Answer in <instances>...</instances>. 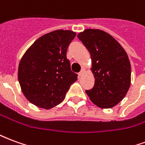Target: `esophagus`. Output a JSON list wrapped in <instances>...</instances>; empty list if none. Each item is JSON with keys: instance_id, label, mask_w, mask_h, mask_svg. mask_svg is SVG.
Instances as JSON below:
<instances>
[{"instance_id": "obj_1", "label": "esophagus", "mask_w": 145, "mask_h": 145, "mask_svg": "<svg viewBox=\"0 0 145 145\" xmlns=\"http://www.w3.org/2000/svg\"><path fill=\"white\" fill-rule=\"evenodd\" d=\"M84 72H85V68H82V71H80V72L78 73V76H79V77H81V76H82V74H84Z\"/></svg>"}]
</instances>
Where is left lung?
Wrapping results in <instances>:
<instances>
[{
	"label": "left lung",
	"mask_w": 145,
	"mask_h": 145,
	"mask_svg": "<svg viewBox=\"0 0 145 145\" xmlns=\"http://www.w3.org/2000/svg\"><path fill=\"white\" fill-rule=\"evenodd\" d=\"M91 54L95 85L85 90L100 108H112L125 97L131 85L130 60L121 45L104 31L85 29L78 35Z\"/></svg>",
	"instance_id": "obj_1"
}]
</instances>
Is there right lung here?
Listing matches in <instances>:
<instances>
[{
	"label": "right lung",
	"instance_id": "add662e5",
	"mask_svg": "<svg viewBox=\"0 0 145 145\" xmlns=\"http://www.w3.org/2000/svg\"><path fill=\"white\" fill-rule=\"evenodd\" d=\"M76 33L56 30L39 38L24 54L18 78L22 91L31 103L51 109L64 99L78 74L71 70L67 50Z\"/></svg>",
	"mask_w": 145,
	"mask_h": 145
}]
</instances>
